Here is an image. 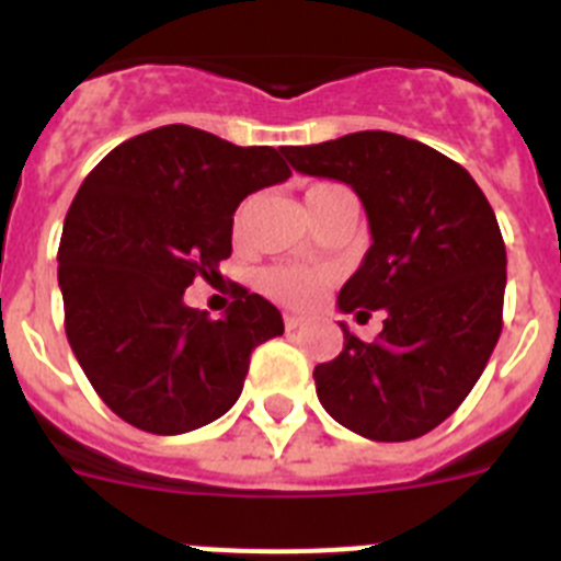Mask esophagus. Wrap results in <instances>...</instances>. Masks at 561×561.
<instances>
[{"instance_id":"esophagus-1","label":"esophagus","mask_w":561,"mask_h":561,"mask_svg":"<svg viewBox=\"0 0 561 561\" xmlns=\"http://www.w3.org/2000/svg\"><path fill=\"white\" fill-rule=\"evenodd\" d=\"M306 323V317H300V314H286L284 317V325H286V331H295V329H300V325Z\"/></svg>"}]
</instances>
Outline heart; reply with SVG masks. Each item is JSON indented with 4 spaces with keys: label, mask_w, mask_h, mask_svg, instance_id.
Wrapping results in <instances>:
<instances>
[{
    "label": "heart",
    "mask_w": 561,
    "mask_h": 561,
    "mask_svg": "<svg viewBox=\"0 0 561 561\" xmlns=\"http://www.w3.org/2000/svg\"><path fill=\"white\" fill-rule=\"evenodd\" d=\"M331 185H314L306 193V207L314 199L317 193L325 191ZM247 207L236 213V230L244 227ZM329 272L317 270V266H272L261 275V289L270 297H275L277 304L297 306V309H306V306H314L320 297H323L325 286H329Z\"/></svg>",
    "instance_id": "obj_1"
}]
</instances>
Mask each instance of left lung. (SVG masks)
<instances>
[{
  "label": "left lung",
  "mask_w": 561,
  "mask_h": 561,
  "mask_svg": "<svg viewBox=\"0 0 561 561\" xmlns=\"http://www.w3.org/2000/svg\"><path fill=\"white\" fill-rule=\"evenodd\" d=\"M284 157L354 187L374 244L336 306L388 311L374 342L342 325L340 356L314 368L317 399L362 438L427 435L469 396L503 331L505 244L492 205L463 165L401 134L356 131Z\"/></svg>",
  "instance_id": "1"
}]
</instances>
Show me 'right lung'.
<instances>
[{"instance_id":"1","label":"right lung","mask_w":561,"mask_h":561,"mask_svg":"<svg viewBox=\"0 0 561 561\" xmlns=\"http://www.w3.org/2000/svg\"><path fill=\"white\" fill-rule=\"evenodd\" d=\"M289 176L275 148L173 123L121 142L78 187L58 247L64 329L131 427L180 435L216 421L241 396L252 351L284 334L280 311L244 286L221 320L185 306V289L230 257L236 207Z\"/></svg>"}]
</instances>
